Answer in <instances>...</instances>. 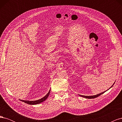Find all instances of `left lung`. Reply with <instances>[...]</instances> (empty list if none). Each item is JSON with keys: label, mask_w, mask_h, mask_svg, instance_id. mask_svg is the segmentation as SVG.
<instances>
[{"label": "left lung", "mask_w": 122, "mask_h": 122, "mask_svg": "<svg viewBox=\"0 0 122 122\" xmlns=\"http://www.w3.org/2000/svg\"><path fill=\"white\" fill-rule=\"evenodd\" d=\"M114 83H115V82H114V83L113 84L112 86L111 87H110V88L112 87V86H113V84H114ZM109 89H108V90H109ZM107 91H104V92H102V93H100V94H97V95H93V96H83V95H80V96L82 97L85 98H87V99H94V98H97V97H99V96L101 95L102 94H103V93H105V92H106Z\"/></svg>", "instance_id": "1"}]
</instances>
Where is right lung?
<instances>
[{
    "label": "right lung",
    "instance_id": "1",
    "mask_svg": "<svg viewBox=\"0 0 122 122\" xmlns=\"http://www.w3.org/2000/svg\"><path fill=\"white\" fill-rule=\"evenodd\" d=\"M50 90H49V91L48 93L44 97H43L42 98L40 99L39 100H35V101H28V100H20L21 101H22V102H24L25 103H27V104H30V105H36V104H40V103L43 102V101H44L45 100L47 99V98L48 97L49 95L50 94Z\"/></svg>",
    "mask_w": 122,
    "mask_h": 122
}]
</instances>
